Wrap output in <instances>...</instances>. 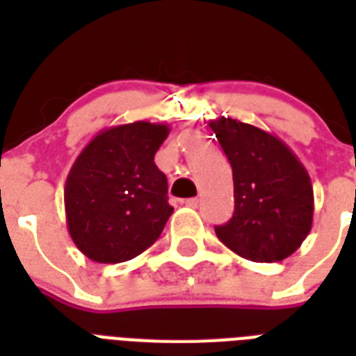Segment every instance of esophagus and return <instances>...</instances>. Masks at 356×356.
I'll return each mask as SVG.
<instances>
[{"instance_id":"esophagus-1","label":"esophagus","mask_w":356,"mask_h":356,"mask_svg":"<svg viewBox=\"0 0 356 356\" xmlns=\"http://www.w3.org/2000/svg\"><path fill=\"white\" fill-rule=\"evenodd\" d=\"M183 205L190 207V209H195V207L200 205V200H197V197H188V200L183 201Z\"/></svg>"}]
</instances>
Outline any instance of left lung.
I'll return each instance as SVG.
<instances>
[{"label": "left lung", "mask_w": 356, "mask_h": 356, "mask_svg": "<svg viewBox=\"0 0 356 356\" xmlns=\"http://www.w3.org/2000/svg\"><path fill=\"white\" fill-rule=\"evenodd\" d=\"M211 129L233 168L234 212L216 236L253 262H279L303 243L312 227L314 190L309 172L281 138L233 118Z\"/></svg>", "instance_id": "left-lung-1"}]
</instances>
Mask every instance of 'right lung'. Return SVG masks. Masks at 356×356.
Segmentation results:
<instances>
[{"label":"right lung","mask_w":356,"mask_h":356,"mask_svg":"<svg viewBox=\"0 0 356 356\" xmlns=\"http://www.w3.org/2000/svg\"><path fill=\"white\" fill-rule=\"evenodd\" d=\"M166 123L134 122L96 134L75 159L64 186L68 233L94 262L134 259L161 236L173 207L155 153Z\"/></svg>","instance_id":"1"}]
</instances>
